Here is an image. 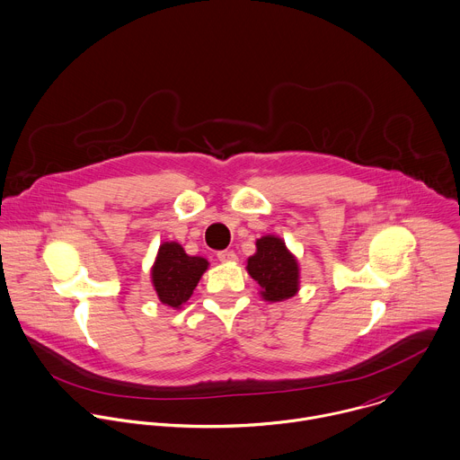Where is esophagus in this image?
<instances>
[{
    "label": "esophagus",
    "instance_id": "1",
    "mask_svg": "<svg viewBox=\"0 0 460 460\" xmlns=\"http://www.w3.org/2000/svg\"><path fill=\"white\" fill-rule=\"evenodd\" d=\"M218 260L222 263H233V261H236V254L233 251H220L218 252Z\"/></svg>",
    "mask_w": 460,
    "mask_h": 460
}]
</instances>
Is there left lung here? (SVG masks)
Segmentation results:
<instances>
[{"label": "left lung", "mask_w": 460, "mask_h": 460, "mask_svg": "<svg viewBox=\"0 0 460 460\" xmlns=\"http://www.w3.org/2000/svg\"><path fill=\"white\" fill-rule=\"evenodd\" d=\"M247 272L260 285V296L269 303H281L299 292L297 258L276 234L256 240V252L247 258Z\"/></svg>", "instance_id": "8db88e82"}]
</instances>
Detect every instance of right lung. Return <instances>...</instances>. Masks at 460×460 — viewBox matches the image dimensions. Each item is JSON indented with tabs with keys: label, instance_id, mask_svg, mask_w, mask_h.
Wrapping results in <instances>:
<instances>
[{
	"label": "right lung",
	"instance_id": "obj_1",
	"mask_svg": "<svg viewBox=\"0 0 460 460\" xmlns=\"http://www.w3.org/2000/svg\"><path fill=\"white\" fill-rule=\"evenodd\" d=\"M209 261L202 256H190L177 242H163L152 265V287L159 301L173 310H181L191 297Z\"/></svg>",
	"mask_w": 460,
	"mask_h": 460
}]
</instances>
